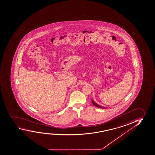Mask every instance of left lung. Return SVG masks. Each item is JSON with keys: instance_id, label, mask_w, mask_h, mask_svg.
<instances>
[{"instance_id": "left-lung-1", "label": "left lung", "mask_w": 155, "mask_h": 155, "mask_svg": "<svg viewBox=\"0 0 155 155\" xmlns=\"http://www.w3.org/2000/svg\"><path fill=\"white\" fill-rule=\"evenodd\" d=\"M91 102H92V103H93L95 106H96L97 107H99V108H102V109H106V107H104V106H101V105H99L98 104H97L96 103H95L94 101H93V99L91 100Z\"/></svg>"}]
</instances>
